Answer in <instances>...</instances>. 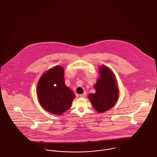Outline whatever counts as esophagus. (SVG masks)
I'll list each match as a JSON object with an SVG mask.
<instances>
[{"instance_id": "1", "label": "esophagus", "mask_w": 157, "mask_h": 157, "mask_svg": "<svg viewBox=\"0 0 157 157\" xmlns=\"http://www.w3.org/2000/svg\"><path fill=\"white\" fill-rule=\"evenodd\" d=\"M86 92H84L83 94H82L79 95V97H80L85 98V97H86Z\"/></svg>"}]
</instances>
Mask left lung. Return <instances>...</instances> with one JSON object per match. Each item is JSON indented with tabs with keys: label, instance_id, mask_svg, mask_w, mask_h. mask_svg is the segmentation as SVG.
Wrapping results in <instances>:
<instances>
[{
	"label": "left lung",
	"instance_id": "left-lung-1",
	"mask_svg": "<svg viewBox=\"0 0 157 157\" xmlns=\"http://www.w3.org/2000/svg\"><path fill=\"white\" fill-rule=\"evenodd\" d=\"M99 72L100 76L94 85L96 92L90 94L88 98L95 109L101 113L112 108L117 103L119 89L115 76L110 69L101 66Z\"/></svg>",
	"mask_w": 157,
	"mask_h": 157
}]
</instances>
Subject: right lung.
<instances>
[{"mask_svg": "<svg viewBox=\"0 0 157 157\" xmlns=\"http://www.w3.org/2000/svg\"><path fill=\"white\" fill-rule=\"evenodd\" d=\"M37 98L48 112L61 115L71 107L74 94L65 84L64 69L57 66L42 75L37 86Z\"/></svg>", "mask_w": 157, "mask_h": 157, "instance_id": "1", "label": "right lung"}]
</instances>
